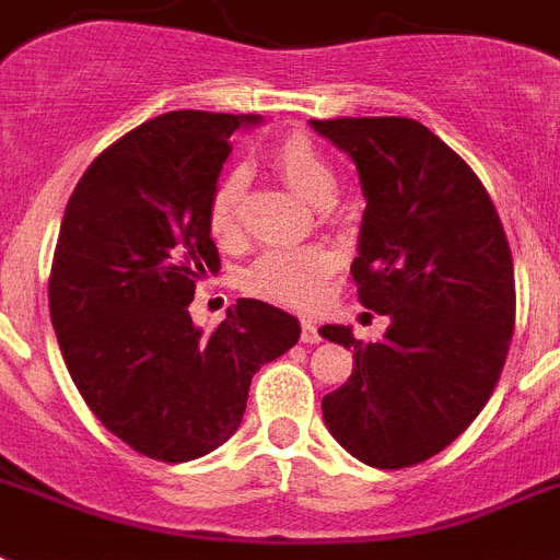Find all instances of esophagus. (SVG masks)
Masks as SVG:
<instances>
[{
	"mask_svg": "<svg viewBox=\"0 0 560 560\" xmlns=\"http://www.w3.org/2000/svg\"><path fill=\"white\" fill-rule=\"evenodd\" d=\"M302 342L304 345H319L322 342L319 327L313 325L311 319H302Z\"/></svg>",
	"mask_w": 560,
	"mask_h": 560,
	"instance_id": "esophagus-1",
	"label": "esophagus"
}]
</instances>
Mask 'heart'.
<instances>
[{"instance_id": "1", "label": "heart", "mask_w": 560, "mask_h": 560, "mask_svg": "<svg viewBox=\"0 0 560 560\" xmlns=\"http://www.w3.org/2000/svg\"><path fill=\"white\" fill-rule=\"evenodd\" d=\"M272 166L295 192L313 203H327L334 198L336 177L327 161L302 135H290L272 149ZM244 170H230L221 175L207 207L209 235L218 244H230L241 233V209H244ZM336 276V256L325 247H270L244 270V290L258 299L284 307H313L325 299Z\"/></svg>"}]
</instances>
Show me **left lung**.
<instances>
[{
    "mask_svg": "<svg viewBox=\"0 0 560 560\" xmlns=\"http://www.w3.org/2000/svg\"><path fill=\"white\" fill-rule=\"evenodd\" d=\"M313 129L348 152L368 198L351 272L388 316L380 342L351 327L353 371L322 399L330 434L374 469L429 460L469 429L506 365L515 267L501 215L460 154L408 117H336Z\"/></svg>",
    "mask_w": 560,
    "mask_h": 560,
    "instance_id": "left-lung-1",
    "label": "left lung"
}]
</instances>
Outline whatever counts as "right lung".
<instances>
[{"label": "right lung", "mask_w": 560, "mask_h": 560, "mask_svg": "<svg viewBox=\"0 0 560 560\" xmlns=\"http://www.w3.org/2000/svg\"><path fill=\"white\" fill-rule=\"evenodd\" d=\"M256 115L170 112L94 158L68 198L48 307L77 390L115 438L161 463L203 457L233 438L261 365L302 327L238 299L201 334L189 304L218 272L207 207L230 135Z\"/></svg>", "instance_id": "add662e5"}]
</instances>
